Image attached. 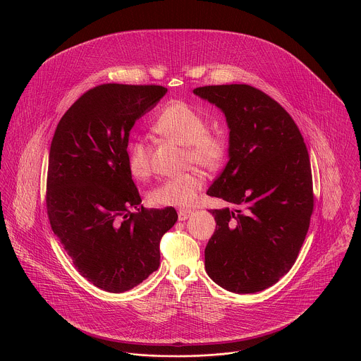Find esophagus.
I'll list each match as a JSON object with an SVG mask.
<instances>
[{
	"instance_id": "34e87169",
	"label": "esophagus",
	"mask_w": 361,
	"mask_h": 361,
	"mask_svg": "<svg viewBox=\"0 0 361 361\" xmlns=\"http://www.w3.org/2000/svg\"><path fill=\"white\" fill-rule=\"evenodd\" d=\"M192 215V211L190 209H180L178 211V221H185Z\"/></svg>"
}]
</instances>
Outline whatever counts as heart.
Here are the masks:
<instances>
[{"mask_svg":"<svg viewBox=\"0 0 361 361\" xmlns=\"http://www.w3.org/2000/svg\"><path fill=\"white\" fill-rule=\"evenodd\" d=\"M153 132L171 139L185 146L187 160L194 164L215 171L225 161L228 145L222 135L207 130V118L192 108L190 104L176 99L169 102L154 118L152 125ZM128 169L135 178L145 180L150 174V152L140 140L129 142L126 147ZM204 185L201 173L191 170L170 178H166L156 185L149 198L160 207H190L198 191Z\"/></svg>","mask_w":361,"mask_h":361,"instance_id":"heart-1","label":"heart"}]
</instances>
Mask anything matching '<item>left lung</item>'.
I'll return each mask as SVG.
<instances>
[{
	"label": "left lung",
	"instance_id": "1",
	"mask_svg": "<svg viewBox=\"0 0 361 361\" xmlns=\"http://www.w3.org/2000/svg\"><path fill=\"white\" fill-rule=\"evenodd\" d=\"M218 106L229 128V161L208 195L233 209H211L216 229L205 247L211 280L236 294L276 284L297 260L314 209L304 137L290 114L247 84L194 90Z\"/></svg>",
	"mask_w": 361,
	"mask_h": 361
}]
</instances>
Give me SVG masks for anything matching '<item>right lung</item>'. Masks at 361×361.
<instances>
[{
  "label": "right lung",
  "instance_id": "obj_1",
  "mask_svg": "<svg viewBox=\"0 0 361 361\" xmlns=\"http://www.w3.org/2000/svg\"><path fill=\"white\" fill-rule=\"evenodd\" d=\"M161 85L102 84L61 116L50 145L46 205L78 273L108 293L132 290L160 266L174 208L147 209L128 169L135 122L166 95Z\"/></svg>",
  "mask_w": 361,
  "mask_h": 361
}]
</instances>
